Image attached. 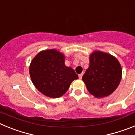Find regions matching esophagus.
I'll return each mask as SVG.
<instances>
[{"label":"esophagus","mask_w":135,"mask_h":135,"mask_svg":"<svg viewBox=\"0 0 135 135\" xmlns=\"http://www.w3.org/2000/svg\"><path fill=\"white\" fill-rule=\"evenodd\" d=\"M82 76H83V73H82V74H79V75H78V77H79V78H80V79H82Z\"/></svg>","instance_id":"obj_1"}]
</instances>
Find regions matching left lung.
Masks as SVG:
<instances>
[{
  "instance_id": "1",
  "label": "left lung",
  "mask_w": 135,
  "mask_h": 135,
  "mask_svg": "<svg viewBox=\"0 0 135 135\" xmlns=\"http://www.w3.org/2000/svg\"><path fill=\"white\" fill-rule=\"evenodd\" d=\"M90 64L82 76L90 95L103 98L113 93L122 79V70L114 56L95 51L89 56Z\"/></svg>"
}]
</instances>
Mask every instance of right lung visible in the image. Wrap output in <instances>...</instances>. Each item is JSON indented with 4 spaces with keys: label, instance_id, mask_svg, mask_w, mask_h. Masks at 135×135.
<instances>
[{
    "label": "right lung",
    "instance_id": "obj_1",
    "mask_svg": "<svg viewBox=\"0 0 135 135\" xmlns=\"http://www.w3.org/2000/svg\"><path fill=\"white\" fill-rule=\"evenodd\" d=\"M65 55L56 49L39 52L32 59L30 76L35 87L51 98H59L68 90L78 76L71 67L65 65Z\"/></svg>",
    "mask_w": 135,
    "mask_h": 135
}]
</instances>
